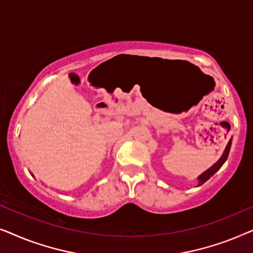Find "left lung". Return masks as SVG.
<instances>
[{
  "mask_svg": "<svg viewBox=\"0 0 253 253\" xmlns=\"http://www.w3.org/2000/svg\"><path fill=\"white\" fill-rule=\"evenodd\" d=\"M231 141H233V137H231L229 141H228L227 146H226V148H224L223 153H222V155H221V158L219 159V160H217L215 164L212 166V167H210L209 169H207V170H205L203 172V174H200L198 177H197V179H198V186L203 185L204 183L207 181V179H210L211 177H212V176L215 174V172L219 170L221 167H222V165L224 164V162H226V160L228 159V155H229V151H230V147H231Z\"/></svg>",
  "mask_w": 253,
  "mask_h": 253,
  "instance_id": "left-lung-1",
  "label": "left lung"
}]
</instances>
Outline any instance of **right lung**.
Wrapping results in <instances>:
<instances>
[{
  "instance_id": "1",
  "label": "right lung",
  "mask_w": 253,
  "mask_h": 253,
  "mask_svg": "<svg viewBox=\"0 0 253 253\" xmlns=\"http://www.w3.org/2000/svg\"><path fill=\"white\" fill-rule=\"evenodd\" d=\"M31 175H32V176H33V174H31Z\"/></svg>"
}]
</instances>
